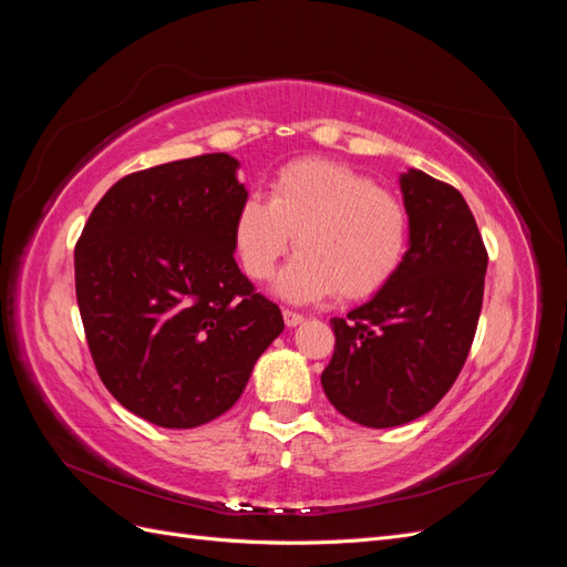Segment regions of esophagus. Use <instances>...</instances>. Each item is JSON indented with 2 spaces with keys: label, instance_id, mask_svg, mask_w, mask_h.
<instances>
[{
  "label": "esophagus",
  "instance_id": "esophagus-1",
  "mask_svg": "<svg viewBox=\"0 0 567 567\" xmlns=\"http://www.w3.org/2000/svg\"><path fill=\"white\" fill-rule=\"evenodd\" d=\"M284 321H286L288 329H293V326L305 321V317L300 312H293V310H284Z\"/></svg>",
  "mask_w": 567,
  "mask_h": 567
}]
</instances>
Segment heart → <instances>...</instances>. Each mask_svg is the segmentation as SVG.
Returning a JSON list of instances; mask_svg holds the SVG:
<instances>
[{
    "mask_svg": "<svg viewBox=\"0 0 567 567\" xmlns=\"http://www.w3.org/2000/svg\"><path fill=\"white\" fill-rule=\"evenodd\" d=\"M298 238L300 252L277 281L279 296L312 302L338 290L369 298L398 274L409 246L404 203L346 163L302 158L236 210L234 248L248 277L265 281Z\"/></svg>",
    "mask_w": 567,
    "mask_h": 567,
    "instance_id": "heart-1",
    "label": "heart"
}]
</instances>
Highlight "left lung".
<instances>
[{"label":"left lung","mask_w":567,"mask_h":567,"mask_svg":"<svg viewBox=\"0 0 567 567\" xmlns=\"http://www.w3.org/2000/svg\"><path fill=\"white\" fill-rule=\"evenodd\" d=\"M409 250L398 274L348 319H331L336 350L321 373L329 402L367 427L427 414L466 364L487 250L454 186L409 167L400 175Z\"/></svg>","instance_id":"obj_1"}]
</instances>
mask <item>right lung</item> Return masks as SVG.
<instances>
[{
	"label": "right lung",
	"instance_id": "obj_1",
	"mask_svg": "<svg viewBox=\"0 0 567 567\" xmlns=\"http://www.w3.org/2000/svg\"><path fill=\"white\" fill-rule=\"evenodd\" d=\"M229 153L115 182L75 246V293L101 381L132 414L198 427L236 404L284 331L234 260L248 198Z\"/></svg>",
	"mask_w": 567,
	"mask_h": 567
}]
</instances>
